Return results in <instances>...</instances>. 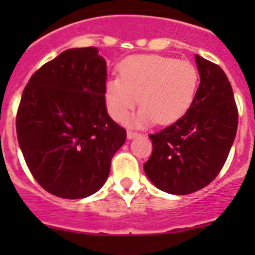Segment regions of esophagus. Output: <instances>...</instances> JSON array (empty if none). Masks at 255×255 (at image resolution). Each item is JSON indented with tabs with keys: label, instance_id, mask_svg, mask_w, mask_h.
Listing matches in <instances>:
<instances>
[{
	"label": "esophagus",
	"instance_id": "esophagus-1",
	"mask_svg": "<svg viewBox=\"0 0 255 255\" xmlns=\"http://www.w3.org/2000/svg\"><path fill=\"white\" fill-rule=\"evenodd\" d=\"M138 132L132 131V130H128V139H134L138 136Z\"/></svg>",
	"mask_w": 255,
	"mask_h": 255
}]
</instances>
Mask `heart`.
I'll use <instances>...</instances> for the list:
<instances>
[{"label":"heart","instance_id":"1","mask_svg":"<svg viewBox=\"0 0 255 255\" xmlns=\"http://www.w3.org/2000/svg\"><path fill=\"white\" fill-rule=\"evenodd\" d=\"M119 74L120 78L108 79L105 85L108 114L123 123L140 102L143 106L131 119L135 126L179 120L194 102L199 84V73L191 62L159 55L125 58Z\"/></svg>","mask_w":255,"mask_h":255}]
</instances>
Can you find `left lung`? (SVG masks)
Listing matches in <instances>:
<instances>
[{
  "instance_id": "left-lung-1",
  "label": "left lung",
  "mask_w": 255,
  "mask_h": 255,
  "mask_svg": "<svg viewBox=\"0 0 255 255\" xmlns=\"http://www.w3.org/2000/svg\"><path fill=\"white\" fill-rule=\"evenodd\" d=\"M200 83L184 116L150 134L153 150L144 163L159 190L186 195L203 189L224 167L238 130V108L224 70L195 55Z\"/></svg>"
}]
</instances>
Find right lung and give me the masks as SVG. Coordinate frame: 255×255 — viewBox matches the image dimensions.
<instances>
[{"instance_id":"obj_1","label":"right lung","mask_w":255,"mask_h":255,"mask_svg":"<svg viewBox=\"0 0 255 255\" xmlns=\"http://www.w3.org/2000/svg\"><path fill=\"white\" fill-rule=\"evenodd\" d=\"M107 66L96 47L66 49L29 79L16 115L20 149L44 190L87 198L110 175L126 130L108 116Z\"/></svg>"}]
</instances>
